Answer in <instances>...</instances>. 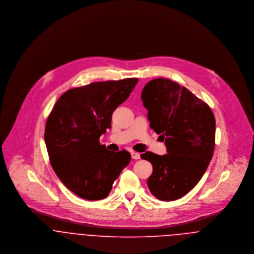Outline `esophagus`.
<instances>
[{"label": "esophagus", "mask_w": 254, "mask_h": 254, "mask_svg": "<svg viewBox=\"0 0 254 254\" xmlns=\"http://www.w3.org/2000/svg\"><path fill=\"white\" fill-rule=\"evenodd\" d=\"M131 155H132V158H133V159H140V153H139V152L132 151V152H131Z\"/></svg>", "instance_id": "34e87169"}]
</instances>
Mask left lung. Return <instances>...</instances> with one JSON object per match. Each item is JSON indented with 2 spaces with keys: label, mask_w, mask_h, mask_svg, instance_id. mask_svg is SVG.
I'll return each instance as SVG.
<instances>
[{
  "label": "left lung",
  "mask_w": 254,
  "mask_h": 254,
  "mask_svg": "<svg viewBox=\"0 0 254 254\" xmlns=\"http://www.w3.org/2000/svg\"><path fill=\"white\" fill-rule=\"evenodd\" d=\"M142 101L149 126L160 135L167 153L141 157L152 164L147 187L156 198L171 201L187 194L203 176L215 146V117L207 104L177 82L149 81Z\"/></svg>",
  "instance_id": "obj_1"
}]
</instances>
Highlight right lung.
Segmentation results:
<instances>
[{
    "label": "right lung",
    "instance_id": "right-lung-1",
    "mask_svg": "<svg viewBox=\"0 0 254 254\" xmlns=\"http://www.w3.org/2000/svg\"><path fill=\"white\" fill-rule=\"evenodd\" d=\"M138 81L126 78L70 89L47 119L44 138L51 165L64 185L84 199L107 197L131 160L127 150L110 151L99 140L111 127L112 112Z\"/></svg>",
    "mask_w": 254,
    "mask_h": 254
}]
</instances>
